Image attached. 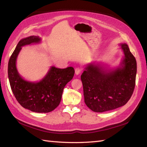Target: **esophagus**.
Listing matches in <instances>:
<instances>
[{"mask_svg": "<svg viewBox=\"0 0 147 147\" xmlns=\"http://www.w3.org/2000/svg\"><path fill=\"white\" fill-rule=\"evenodd\" d=\"M81 71H82V69H81L80 67H76L75 69V74H76V75H78V74H80Z\"/></svg>", "mask_w": 147, "mask_h": 147, "instance_id": "esophagus-1", "label": "esophagus"}]
</instances>
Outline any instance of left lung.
<instances>
[{"instance_id": "obj_1", "label": "left lung", "mask_w": 147, "mask_h": 147, "mask_svg": "<svg viewBox=\"0 0 147 147\" xmlns=\"http://www.w3.org/2000/svg\"><path fill=\"white\" fill-rule=\"evenodd\" d=\"M124 58L120 66L109 69L95 62L86 65L81 80L85 102L89 109L103 112L125 105L135 86L136 61L126 43H121Z\"/></svg>"}]
</instances>
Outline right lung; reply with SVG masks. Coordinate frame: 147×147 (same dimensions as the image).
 Listing matches in <instances>:
<instances>
[{
	"mask_svg": "<svg viewBox=\"0 0 147 147\" xmlns=\"http://www.w3.org/2000/svg\"><path fill=\"white\" fill-rule=\"evenodd\" d=\"M41 38L30 36L21 39L12 53L8 63V78L14 95L20 104L28 110L47 113L57 107L66 84L73 79L74 69L73 67L65 69L52 66L45 76L38 82L25 80L19 74L16 59L22 47L38 43Z\"/></svg>",
	"mask_w": 147,
	"mask_h": 147,
	"instance_id": "add662e5",
	"label": "right lung"
}]
</instances>
